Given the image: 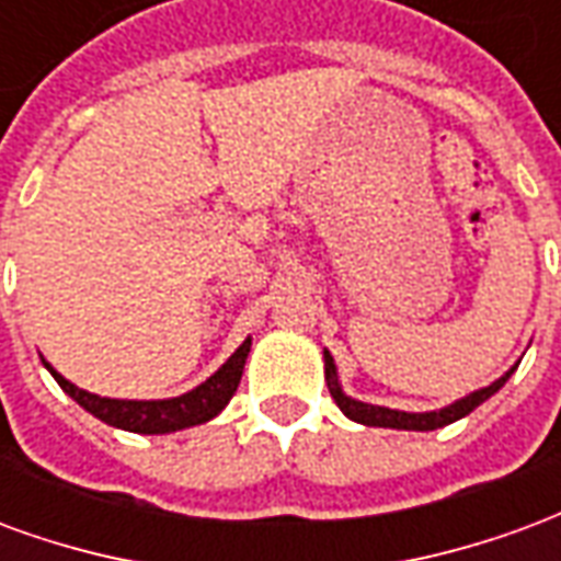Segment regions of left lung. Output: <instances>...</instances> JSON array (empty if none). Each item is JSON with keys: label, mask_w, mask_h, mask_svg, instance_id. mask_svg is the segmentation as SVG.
I'll list each match as a JSON object with an SVG mask.
<instances>
[{"label": "left lung", "mask_w": 561, "mask_h": 561, "mask_svg": "<svg viewBox=\"0 0 561 561\" xmlns=\"http://www.w3.org/2000/svg\"><path fill=\"white\" fill-rule=\"evenodd\" d=\"M514 373V369H511ZM511 373L493 381L490 388L474 390L469 393L466 400L454 402V405H447L442 412H426V414H409V412H393V409H381V405H369V402H357L352 397H345L340 388V381H336V364H333V357L330 352H324V376H328V388L333 402L340 405V412L345 417H352L357 423H366V426H388V430H417V433H426V430H438V426H447V423L459 421V417H466L469 412H474L481 402H486L493 397L495 390L505 385Z\"/></svg>", "instance_id": "left-lung-1"}]
</instances>
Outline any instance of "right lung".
<instances>
[{"label": "right lung", "mask_w": 561, "mask_h": 561, "mask_svg": "<svg viewBox=\"0 0 561 561\" xmlns=\"http://www.w3.org/2000/svg\"><path fill=\"white\" fill-rule=\"evenodd\" d=\"M249 348H252V340H245L237 352L228 357V364L221 366L216 376H209L201 388L188 390L176 400H152V402H138V400H107V397H95V393H87V390L75 388L71 381L56 373L54 366L44 364L54 378L59 381V388L66 390L68 397L75 402H80L90 414H95L99 421L111 423V426H119V430H128V433H144V435H161L173 433V430H185V426H195V423H204L228 405V400L233 397V390L240 385V376H243L245 357H249Z\"/></svg>", "instance_id": "obj_1"}]
</instances>
